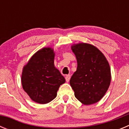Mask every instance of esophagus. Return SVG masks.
Listing matches in <instances>:
<instances>
[{
	"instance_id": "34e87169",
	"label": "esophagus",
	"mask_w": 129,
	"mask_h": 129,
	"mask_svg": "<svg viewBox=\"0 0 129 129\" xmlns=\"http://www.w3.org/2000/svg\"><path fill=\"white\" fill-rule=\"evenodd\" d=\"M70 77H71V76L70 75H67L65 77V79H66V81L67 82H68L69 81H70Z\"/></svg>"
}]
</instances>
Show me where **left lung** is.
<instances>
[{"label":"left lung","mask_w":129,"mask_h":129,"mask_svg":"<svg viewBox=\"0 0 129 129\" xmlns=\"http://www.w3.org/2000/svg\"><path fill=\"white\" fill-rule=\"evenodd\" d=\"M77 68L70 81L76 98L86 105L98 102L109 88L110 68L104 55L93 45L74 44Z\"/></svg>","instance_id":"left-lung-1"}]
</instances>
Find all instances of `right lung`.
<instances>
[{
  "instance_id": "1",
  "label": "right lung",
  "mask_w": 129,
  "mask_h": 129,
  "mask_svg": "<svg viewBox=\"0 0 129 129\" xmlns=\"http://www.w3.org/2000/svg\"><path fill=\"white\" fill-rule=\"evenodd\" d=\"M54 53L51 48L37 52L23 68L22 85L31 100L40 104L50 102L57 96L60 85L65 79L55 68Z\"/></svg>"
}]
</instances>
